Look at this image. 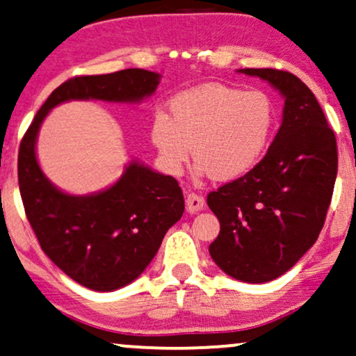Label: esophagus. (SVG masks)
Returning a JSON list of instances; mask_svg holds the SVG:
<instances>
[{"instance_id":"esophagus-1","label":"esophagus","mask_w":356,"mask_h":356,"mask_svg":"<svg viewBox=\"0 0 356 356\" xmlns=\"http://www.w3.org/2000/svg\"><path fill=\"white\" fill-rule=\"evenodd\" d=\"M206 202H204V197L196 195V193H189L186 196V209L188 212H191V214H196V212H200L204 209Z\"/></svg>"}]
</instances>
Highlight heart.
I'll return each mask as SVG.
<instances>
[{"label":"heart","instance_id":"b5f03b06","mask_svg":"<svg viewBox=\"0 0 356 356\" xmlns=\"http://www.w3.org/2000/svg\"><path fill=\"white\" fill-rule=\"evenodd\" d=\"M273 124V103L263 91L209 83L175 96L170 118L152 119L150 136L170 175H181L193 145L197 173L230 181L258 163Z\"/></svg>","mask_w":356,"mask_h":356}]
</instances>
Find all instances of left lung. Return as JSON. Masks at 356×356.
Here are the masks:
<instances>
[{
	"label": "left lung",
	"mask_w": 356,
	"mask_h": 356,
	"mask_svg": "<svg viewBox=\"0 0 356 356\" xmlns=\"http://www.w3.org/2000/svg\"><path fill=\"white\" fill-rule=\"evenodd\" d=\"M284 96L283 122L250 172L207 195L220 232L209 253L224 273L266 283L286 273L316 243L337 178L335 134L316 96L293 73L243 68Z\"/></svg>",
	"instance_id": "obj_1"
}]
</instances>
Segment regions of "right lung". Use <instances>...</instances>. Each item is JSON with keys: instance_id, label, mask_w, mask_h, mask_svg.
Masks as SVG:
<instances>
[{"instance_id": "1", "label": "right lung", "mask_w": 356, "mask_h": 356, "mask_svg": "<svg viewBox=\"0 0 356 356\" xmlns=\"http://www.w3.org/2000/svg\"><path fill=\"white\" fill-rule=\"evenodd\" d=\"M159 81V73L142 68L73 76L55 88L21 140L17 179L27 220L45 255L85 288L104 293L132 283L181 219L183 191L173 177L134 161L98 195H65L37 163V132L49 111L63 101L137 103L154 93Z\"/></svg>"}]
</instances>
